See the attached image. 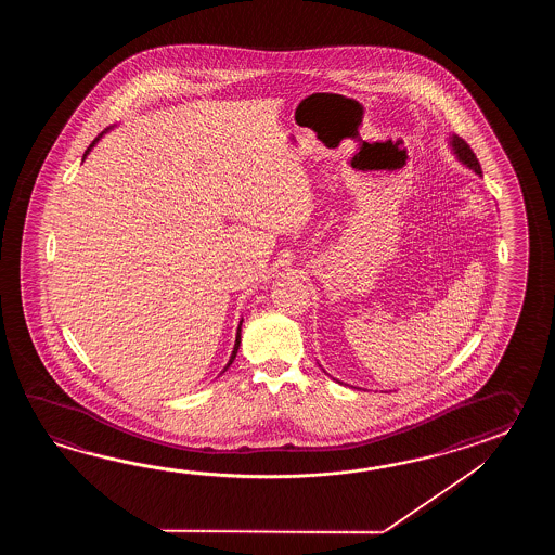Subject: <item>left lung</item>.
Listing matches in <instances>:
<instances>
[{
  "instance_id": "left-lung-1",
  "label": "left lung",
  "mask_w": 555,
  "mask_h": 555,
  "mask_svg": "<svg viewBox=\"0 0 555 555\" xmlns=\"http://www.w3.org/2000/svg\"><path fill=\"white\" fill-rule=\"evenodd\" d=\"M450 146H452L454 154L459 156V160H461L462 165L468 166V168H472L476 175H480V177H482V168H480V163H478L476 154L472 153L470 146L466 144L464 139L456 137V134H452V137H450Z\"/></svg>"
}]
</instances>
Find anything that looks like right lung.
<instances>
[{"label":"right lung","mask_w":555,"mask_h":555,"mask_svg":"<svg viewBox=\"0 0 555 555\" xmlns=\"http://www.w3.org/2000/svg\"><path fill=\"white\" fill-rule=\"evenodd\" d=\"M105 132H106V130H103V132H101V134H99V137H96V139H94V141L91 142V144H89V149H87V151H85L83 160H85V156H87V154H89V151H91V149H93L94 142H99V139H101V137H103V134H105ZM240 333H242V321H240V327H237L236 343H234V351H232V354H230V361H228V365H225V369H228V366L232 365V361H234V359H236L237 349H240V341H242V337H240ZM225 369H224V371H225Z\"/></svg>","instance_id":"add662e5"}]
</instances>
